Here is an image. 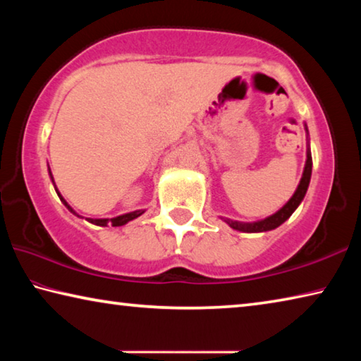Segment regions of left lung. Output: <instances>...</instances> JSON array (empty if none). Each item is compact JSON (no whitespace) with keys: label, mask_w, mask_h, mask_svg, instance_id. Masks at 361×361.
<instances>
[{"label":"left lung","mask_w":361,"mask_h":361,"mask_svg":"<svg viewBox=\"0 0 361 361\" xmlns=\"http://www.w3.org/2000/svg\"><path fill=\"white\" fill-rule=\"evenodd\" d=\"M304 129L309 135L307 126L305 124H304ZM310 175H312V154H310V145H309V138H307V159H305V166H304L301 181H299L295 194L291 195V199L282 207V209L274 213V215H271V216L259 219V221H253V223L234 221V219H229V218H221V219L224 223H228L232 229L240 231V232H266V231L276 229L280 224H283L286 219L293 215V212L298 209L299 204L302 202L304 195H305V192H307L309 183H310Z\"/></svg>","instance_id":"left-lung-1"}]
</instances>
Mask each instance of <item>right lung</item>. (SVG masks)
I'll use <instances>...</instances> for the list:
<instances>
[{
    "mask_svg": "<svg viewBox=\"0 0 361 361\" xmlns=\"http://www.w3.org/2000/svg\"><path fill=\"white\" fill-rule=\"evenodd\" d=\"M47 170H49V176H51V180H52V183H54V176H52V172H51V169H49V166H47ZM54 188H56V183H54ZM56 191H57V194H59V197H60V200H62L63 202V205L66 207V209H68L73 215H76V216H79L78 213L71 209V207L68 205V202H66V200L62 197V194L59 192V189L56 188ZM145 213V210H135V212H130V213H124V215H119V216H114V218H85L87 219L89 223H92V224H97V226H108V224H111V226H124V224H127L129 221H132V219H135V218H138V216H142ZM82 218V216H81Z\"/></svg>",
    "mask_w": 361,
    "mask_h": 361,
    "instance_id": "add662e5",
    "label": "right lung"
}]
</instances>
